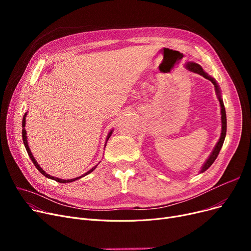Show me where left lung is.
<instances>
[{
    "instance_id": "1",
    "label": "left lung",
    "mask_w": 251,
    "mask_h": 251,
    "mask_svg": "<svg viewBox=\"0 0 251 251\" xmlns=\"http://www.w3.org/2000/svg\"><path fill=\"white\" fill-rule=\"evenodd\" d=\"M188 69L192 72H195L197 74H200L201 76H203L205 79H208V80L212 82L215 86V90H216V94L218 96V99H219V101H220V104H221V114H222V133H221V137L217 143V146L215 148V150L213 151L212 154L209 155V157L207 159V161L205 162V164L203 165L201 173L204 172V171H206L210 166L213 165V163L216 161L217 156L219 155L220 153V151L223 147V143H224V140H225V137H226V132H227V117H226V110H225V105H224V102L221 99V96H220V89H219V86L217 84V82L215 81V79L212 78L210 76H208L204 71L203 69L201 67V66L199 64H195V63H189L188 64Z\"/></svg>"
}]
</instances>
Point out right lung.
Listing matches in <instances>:
<instances>
[{
    "label": "right lung",
    "instance_id": "add662e5",
    "mask_svg": "<svg viewBox=\"0 0 251 251\" xmlns=\"http://www.w3.org/2000/svg\"><path fill=\"white\" fill-rule=\"evenodd\" d=\"M26 115L27 114H25L24 116H23V120H22V138H23V142H24V146H25V149H26V151H27V153H28V155H29V157L31 159V161H32V163H33V165L35 166V168L39 171V172H41L44 176H46V177H48V178H50V179H52V180H55V181H57V182H60V183H68V182H73V181H75V180H77V179H79V178H81V177H83V176H86L87 174H89V173H91L92 171H94L96 168H97V166H95L94 168L92 169H90L87 173H85L84 175H82V176H80V177H77V178H74V179H70V180H63V179H59V178H56V177H52V176H50V175H49V174H47L45 171L38 166V164L36 163V161L34 160V157H33V155H32V153H31V151H30V150H29V147H28V143H27V139H26V130H25V117H26ZM111 134H112V131L111 132L109 133V135H108V138H107V141H108V139L110 138V136H111Z\"/></svg>",
    "mask_w": 251,
    "mask_h": 251
}]
</instances>
